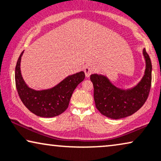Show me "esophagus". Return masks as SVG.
Instances as JSON below:
<instances>
[{
	"label": "esophagus",
	"mask_w": 161,
	"mask_h": 161,
	"mask_svg": "<svg viewBox=\"0 0 161 161\" xmlns=\"http://www.w3.org/2000/svg\"><path fill=\"white\" fill-rule=\"evenodd\" d=\"M84 71H85V76H86V77H89L91 75L92 73H93V70H92L90 67H88V66H87V67L85 68Z\"/></svg>",
	"instance_id": "esophagus-1"
}]
</instances>
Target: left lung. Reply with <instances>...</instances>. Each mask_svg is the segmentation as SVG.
<instances>
[{"label":"left lung","mask_w":161,"mask_h":161,"mask_svg":"<svg viewBox=\"0 0 161 161\" xmlns=\"http://www.w3.org/2000/svg\"><path fill=\"white\" fill-rule=\"evenodd\" d=\"M143 54L146 61L144 76L131 89H120L103 75H91L96 107L102 115L113 119H122L132 115L144 104L151 88L152 63L145 48Z\"/></svg>","instance_id":"8db88e82"}]
</instances>
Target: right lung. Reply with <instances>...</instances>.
Wrapping results in <instances>:
<instances>
[{"label": "right lung", "instance_id": "add662e5", "mask_svg": "<svg viewBox=\"0 0 161 161\" xmlns=\"http://www.w3.org/2000/svg\"><path fill=\"white\" fill-rule=\"evenodd\" d=\"M20 53L15 67V85L23 104L40 117L51 118L63 113L68 108L73 92L85 79L83 71L70 75L52 88L35 91L30 88L23 80L20 72Z\"/></svg>", "mask_w": 161, "mask_h": 161}]
</instances>
